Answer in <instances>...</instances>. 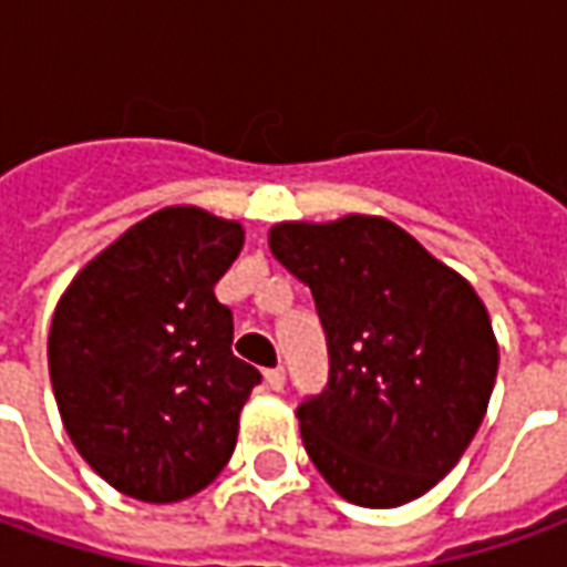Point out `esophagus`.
<instances>
[{"instance_id":"obj_1","label":"esophagus","mask_w":567,"mask_h":567,"mask_svg":"<svg viewBox=\"0 0 567 567\" xmlns=\"http://www.w3.org/2000/svg\"><path fill=\"white\" fill-rule=\"evenodd\" d=\"M267 384H269V391H282V388H285V369H282V365H276V369H267Z\"/></svg>"}]
</instances>
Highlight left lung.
Returning <instances> with one entry per match:
<instances>
[{"label":"left lung","instance_id":"8db88e82","mask_svg":"<svg viewBox=\"0 0 567 567\" xmlns=\"http://www.w3.org/2000/svg\"><path fill=\"white\" fill-rule=\"evenodd\" d=\"M269 251L310 288L329 384L298 406L303 450L348 503L403 506L460 462L494 391L491 316L391 219L282 223Z\"/></svg>","mask_w":567,"mask_h":567}]
</instances>
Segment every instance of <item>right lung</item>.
Returning <instances> with one entry per match:
<instances>
[{"label": "right lung", "instance_id": "obj_1", "mask_svg": "<svg viewBox=\"0 0 567 567\" xmlns=\"http://www.w3.org/2000/svg\"><path fill=\"white\" fill-rule=\"evenodd\" d=\"M245 245L238 223L164 207L99 254L58 300L49 375L80 456L121 494L179 503L235 450L260 372L233 353L214 285Z\"/></svg>", "mask_w": 567, "mask_h": 567}]
</instances>
